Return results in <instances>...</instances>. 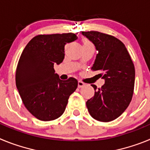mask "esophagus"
I'll list each match as a JSON object with an SVG mask.
<instances>
[{
	"label": "esophagus",
	"mask_w": 150,
	"mask_h": 150,
	"mask_svg": "<svg viewBox=\"0 0 150 150\" xmlns=\"http://www.w3.org/2000/svg\"><path fill=\"white\" fill-rule=\"evenodd\" d=\"M85 85H86V84H85L84 83H83L82 81L78 82V87H79V88H82V87L85 86Z\"/></svg>",
	"instance_id": "34e87169"
}]
</instances>
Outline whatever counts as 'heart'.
Returning <instances> with one entry per match:
<instances>
[{"label": "heart", "instance_id": "1", "mask_svg": "<svg viewBox=\"0 0 150 150\" xmlns=\"http://www.w3.org/2000/svg\"><path fill=\"white\" fill-rule=\"evenodd\" d=\"M83 44H86V45H92L91 43V42H89L88 40H84V43Z\"/></svg>", "mask_w": 150, "mask_h": 150}]
</instances>
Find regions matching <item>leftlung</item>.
<instances>
[{"label": "left lung", "instance_id": "1", "mask_svg": "<svg viewBox=\"0 0 150 150\" xmlns=\"http://www.w3.org/2000/svg\"><path fill=\"white\" fill-rule=\"evenodd\" d=\"M95 46L97 54L91 69L98 71L105 83L86 101L88 112L95 120L110 122L127 109L132 100L135 79L134 66L124 43L113 36L91 30L82 32Z\"/></svg>", "mask_w": 150, "mask_h": 150}]
</instances>
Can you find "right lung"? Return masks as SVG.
<instances>
[{"instance_id": "add662e5", "label": "right lung", "mask_w": 150, "mask_h": 150, "mask_svg": "<svg viewBox=\"0 0 150 150\" xmlns=\"http://www.w3.org/2000/svg\"><path fill=\"white\" fill-rule=\"evenodd\" d=\"M75 34L38 35L24 49L17 65L16 84L24 105L37 119L51 121L64 112L78 82L63 81L55 74L54 64L64 59V45L76 40Z\"/></svg>"}]
</instances>
